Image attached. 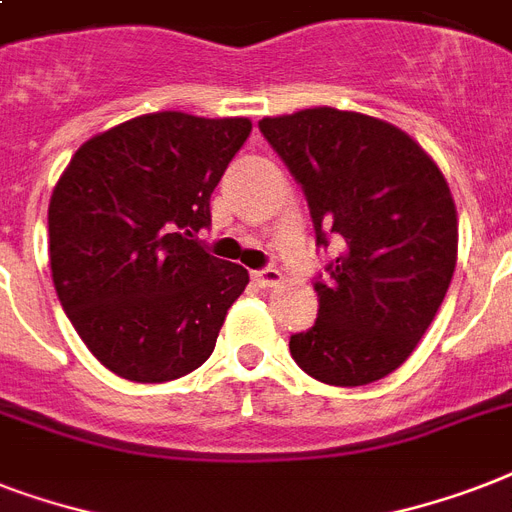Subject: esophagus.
<instances>
[{
    "mask_svg": "<svg viewBox=\"0 0 512 512\" xmlns=\"http://www.w3.org/2000/svg\"><path fill=\"white\" fill-rule=\"evenodd\" d=\"M252 281L257 287H279L281 284V273L276 268H263V271H252Z\"/></svg>",
    "mask_w": 512,
    "mask_h": 512,
    "instance_id": "esophagus-1",
    "label": "esophagus"
}]
</instances>
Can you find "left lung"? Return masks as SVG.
<instances>
[{"instance_id": "obj_1", "label": "left lung", "mask_w": 512, "mask_h": 512, "mask_svg": "<svg viewBox=\"0 0 512 512\" xmlns=\"http://www.w3.org/2000/svg\"><path fill=\"white\" fill-rule=\"evenodd\" d=\"M260 132L303 185L316 244L340 247L313 284L319 319L289 337V353L327 385L388 377L452 284L457 209L444 175L406 132L356 111L265 116Z\"/></svg>"}]
</instances>
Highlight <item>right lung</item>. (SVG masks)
<instances>
[{
	"mask_svg": "<svg viewBox=\"0 0 512 512\" xmlns=\"http://www.w3.org/2000/svg\"><path fill=\"white\" fill-rule=\"evenodd\" d=\"M252 132L244 116L159 111L90 138L50 199V268L63 311L100 364L167 382L215 350L247 268L201 247L209 196Z\"/></svg>",
	"mask_w": 512,
	"mask_h": 512,
	"instance_id": "1",
	"label": "right lung"
}]
</instances>
